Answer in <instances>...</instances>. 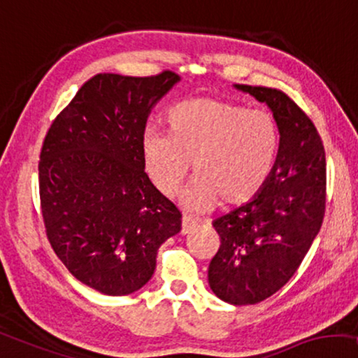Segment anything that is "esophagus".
<instances>
[{"instance_id":"esophagus-1","label":"esophagus","mask_w":358,"mask_h":358,"mask_svg":"<svg viewBox=\"0 0 358 358\" xmlns=\"http://www.w3.org/2000/svg\"><path fill=\"white\" fill-rule=\"evenodd\" d=\"M194 229H196L194 220H191L189 217H186V215H183V219H181V235H188Z\"/></svg>"}]
</instances>
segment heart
Instances as JSON below:
<instances>
[{"mask_svg": "<svg viewBox=\"0 0 358 358\" xmlns=\"http://www.w3.org/2000/svg\"><path fill=\"white\" fill-rule=\"evenodd\" d=\"M169 133L150 129L143 139L144 169L154 188L172 196L193 164L185 203L198 210L238 208L261 193L280 145L274 115L231 100L196 97L167 113Z\"/></svg>", "mask_w": 358, "mask_h": 358, "instance_id": "obj_1", "label": "heart"}]
</instances>
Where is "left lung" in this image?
I'll return each mask as SVG.
<instances>
[{"label": "left lung", "mask_w": 358, "mask_h": 358, "mask_svg": "<svg viewBox=\"0 0 358 358\" xmlns=\"http://www.w3.org/2000/svg\"><path fill=\"white\" fill-rule=\"evenodd\" d=\"M268 103L280 145L268 183L253 201L215 219L220 246L208 280L220 300L259 303L282 289L308 253L326 209V155L321 136L285 92L235 85Z\"/></svg>", "instance_id": "obj_1"}]
</instances>
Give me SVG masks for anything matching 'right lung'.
<instances>
[{"label":"right lung","instance_id":"add662e5","mask_svg":"<svg viewBox=\"0 0 358 358\" xmlns=\"http://www.w3.org/2000/svg\"><path fill=\"white\" fill-rule=\"evenodd\" d=\"M180 78L95 74L53 120L38 160L47 238L74 278L128 295L152 278L155 256L181 214L144 172L150 108Z\"/></svg>","mask_w":358,"mask_h":358}]
</instances>
